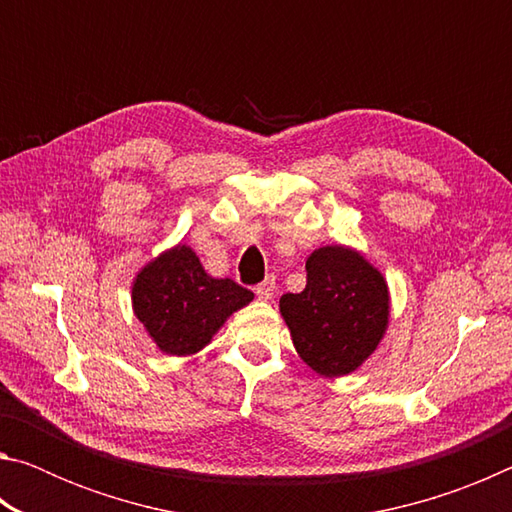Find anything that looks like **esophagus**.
Returning a JSON list of instances; mask_svg holds the SVG:
<instances>
[{"label": "esophagus", "instance_id": "esophagus-1", "mask_svg": "<svg viewBox=\"0 0 512 512\" xmlns=\"http://www.w3.org/2000/svg\"><path fill=\"white\" fill-rule=\"evenodd\" d=\"M255 293L259 300H271L273 293H275V277H266L262 284H257Z\"/></svg>", "mask_w": 512, "mask_h": 512}]
</instances>
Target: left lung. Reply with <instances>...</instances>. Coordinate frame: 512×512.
Instances as JSON below:
<instances>
[{"instance_id": "1", "label": "left lung", "mask_w": 512, "mask_h": 512, "mask_svg": "<svg viewBox=\"0 0 512 512\" xmlns=\"http://www.w3.org/2000/svg\"><path fill=\"white\" fill-rule=\"evenodd\" d=\"M307 287L284 293L280 311L302 361L323 377L357 370L388 325L384 275L345 246L318 248L307 259Z\"/></svg>"}]
</instances>
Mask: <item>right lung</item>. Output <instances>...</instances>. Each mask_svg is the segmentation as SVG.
<instances>
[{
  "instance_id": "1",
  "label": "right lung",
  "mask_w": 512,
  "mask_h": 512,
  "mask_svg": "<svg viewBox=\"0 0 512 512\" xmlns=\"http://www.w3.org/2000/svg\"><path fill=\"white\" fill-rule=\"evenodd\" d=\"M253 291L216 280L189 246L162 253L137 273L133 309L162 352L185 357L203 350L232 311L246 307Z\"/></svg>"
}]
</instances>
